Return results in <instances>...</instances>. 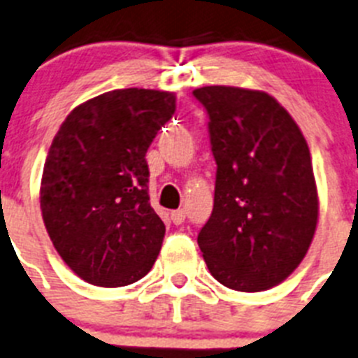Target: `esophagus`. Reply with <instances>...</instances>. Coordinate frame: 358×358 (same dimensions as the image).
<instances>
[{"label": "esophagus", "mask_w": 358, "mask_h": 358, "mask_svg": "<svg viewBox=\"0 0 358 358\" xmlns=\"http://www.w3.org/2000/svg\"><path fill=\"white\" fill-rule=\"evenodd\" d=\"M171 220H173L174 225H180L185 220V211L184 209H178V211L171 213Z\"/></svg>", "instance_id": "1"}]
</instances>
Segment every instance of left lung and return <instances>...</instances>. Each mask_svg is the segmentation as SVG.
I'll use <instances>...</instances> for the list:
<instances>
[{"mask_svg": "<svg viewBox=\"0 0 358 358\" xmlns=\"http://www.w3.org/2000/svg\"><path fill=\"white\" fill-rule=\"evenodd\" d=\"M193 94L209 116L216 162L215 206L198 245L225 287L266 291L299 267L317 229L309 147L267 92L211 85Z\"/></svg>", "mask_w": 358, "mask_h": 358, "instance_id": "left-lung-1", "label": "left lung"}]
</instances>
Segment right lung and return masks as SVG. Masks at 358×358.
<instances>
[{
  "mask_svg": "<svg viewBox=\"0 0 358 358\" xmlns=\"http://www.w3.org/2000/svg\"><path fill=\"white\" fill-rule=\"evenodd\" d=\"M176 110L173 92L118 89L71 110L43 167L40 206L80 278L122 287L151 271L165 225L149 203L145 152Z\"/></svg>",
  "mask_w": 358,
  "mask_h": 358,
  "instance_id": "add662e5",
  "label": "right lung"
}]
</instances>
